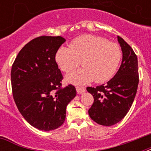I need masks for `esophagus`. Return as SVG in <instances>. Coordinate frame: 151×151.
Here are the masks:
<instances>
[{
  "label": "esophagus",
  "instance_id": "obj_1",
  "mask_svg": "<svg viewBox=\"0 0 151 151\" xmlns=\"http://www.w3.org/2000/svg\"><path fill=\"white\" fill-rule=\"evenodd\" d=\"M76 90H77V92H78V94H82V93H84L86 91L85 88L84 87H77L76 88Z\"/></svg>",
  "mask_w": 151,
  "mask_h": 151
}]
</instances>
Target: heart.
Here are the masks:
<instances>
[{"instance_id": "b5f03b06", "label": "heart", "mask_w": 151, "mask_h": 151, "mask_svg": "<svg viewBox=\"0 0 151 151\" xmlns=\"http://www.w3.org/2000/svg\"><path fill=\"white\" fill-rule=\"evenodd\" d=\"M122 56L117 43L102 37L85 34L71 41L70 48L60 47L55 54V61L66 73L78 67L81 61L83 68L69 73L66 79L74 85H85L93 80L103 83L111 79L117 72Z\"/></svg>"}]
</instances>
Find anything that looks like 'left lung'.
Segmentation results:
<instances>
[{"mask_svg": "<svg viewBox=\"0 0 151 151\" xmlns=\"http://www.w3.org/2000/svg\"><path fill=\"white\" fill-rule=\"evenodd\" d=\"M117 41L122 51V62L114 77L106 85L88 87L94 103L88 114L101 125L111 126L122 121L136 97L139 84L138 60L132 48L121 37Z\"/></svg>", "mask_w": 151, "mask_h": 151, "instance_id": "8db88e82", "label": "left lung"}]
</instances>
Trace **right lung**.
I'll list each match as a JSON object with an SVG mask.
<instances>
[{"instance_id": "right-lung-1", "label": "right lung", "mask_w": 151, "mask_h": 151, "mask_svg": "<svg viewBox=\"0 0 151 151\" xmlns=\"http://www.w3.org/2000/svg\"><path fill=\"white\" fill-rule=\"evenodd\" d=\"M66 41L60 36L33 39L19 52L11 71L13 98L22 117L34 128L51 131L63 124L75 87L62 88L55 54Z\"/></svg>"}]
</instances>
